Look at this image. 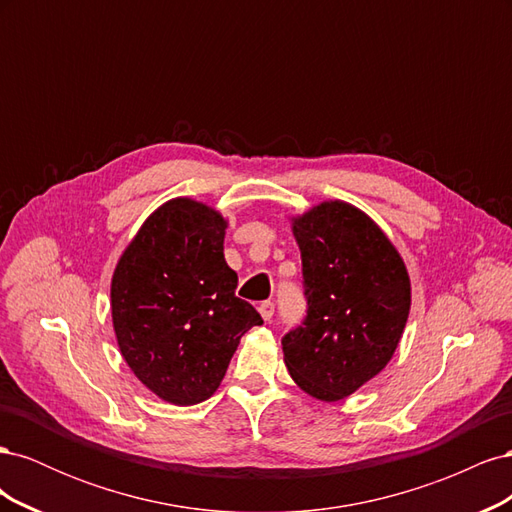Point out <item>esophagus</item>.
Instances as JSON below:
<instances>
[{
    "instance_id": "obj_1",
    "label": "esophagus",
    "mask_w": 512,
    "mask_h": 512,
    "mask_svg": "<svg viewBox=\"0 0 512 512\" xmlns=\"http://www.w3.org/2000/svg\"><path fill=\"white\" fill-rule=\"evenodd\" d=\"M258 312H260L262 320H265V322H269V320L273 318V312H275V305H273L271 301H262V303L258 305Z\"/></svg>"
}]
</instances>
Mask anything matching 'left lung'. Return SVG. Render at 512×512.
Returning a JSON list of instances; mask_svg holds the SVG:
<instances>
[{
  "label": "left lung",
  "mask_w": 512,
  "mask_h": 512,
  "mask_svg": "<svg viewBox=\"0 0 512 512\" xmlns=\"http://www.w3.org/2000/svg\"><path fill=\"white\" fill-rule=\"evenodd\" d=\"M299 243L307 318L282 337L294 384L318 401L359 391L389 365L404 335L412 286L386 232L346 200L290 215Z\"/></svg>",
  "instance_id": "obj_1"
}]
</instances>
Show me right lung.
Here are the masks:
<instances>
[{
	"label": "right lung",
	"mask_w": 512,
	"mask_h": 512,
	"mask_svg": "<svg viewBox=\"0 0 512 512\" xmlns=\"http://www.w3.org/2000/svg\"><path fill=\"white\" fill-rule=\"evenodd\" d=\"M228 220L200 200H166L138 228L111 280L117 346L132 374L173 406L209 399L241 337L262 324L235 297L224 258Z\"/></svg>",
	"instance_id": "obj_1"
}]
</instances>
